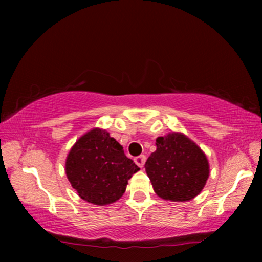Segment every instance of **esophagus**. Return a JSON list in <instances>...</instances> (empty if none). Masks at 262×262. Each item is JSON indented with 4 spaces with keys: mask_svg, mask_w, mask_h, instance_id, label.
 Here are the masks:
<instances>
[{
    "mask_svg": "<svg viewBox=\"0 0 262 262\" xmlns=\"http://www.w3.org/2000/svg\"><path fill=\"white\" fill-rule=\"evenodd\" d=\"M135 163L137 164V165H139L140 167H143V165H144V163H145V161H147V157L144 156V155H141V156H139V157H136L135 159Z\"/></svg>",
    "mask_w": 262,
    "mask_h": 262,
    "instance_id": "esophagus-1",
    "label": "esophagus"
}]
</instances>
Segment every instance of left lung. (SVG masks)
Returning <instances> with one entry per match:
<instances>
[{"mask_svg": "<svg viewBox=\"0 0 262 262\" xmlns=\"http://www.w3.org/2000/svg\"><path fill=\"white\" fill-rule=\"evenodd\" d=\"M156 145L144 165L155 193L181 202L200 194L209 177V163L198 144L173 132L157 137Z\"/></svg>", "mask_w": 262, "mask_h": 262, "instance_id": "left-lung-1", "label": "left lung"}]
</instances>
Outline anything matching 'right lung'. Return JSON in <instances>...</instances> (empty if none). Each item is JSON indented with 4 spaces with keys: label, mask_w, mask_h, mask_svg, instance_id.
Returning a JSON list of instances; mask_svg holds the SVG:
<instances>
[{
    "label": "right lung",
    "mask_w": 262,
    "mask_h": 262,
    "mask_svg": "<svg viewBox=\"0 0 262 262\" xmlns=\"http://www.w3.org/2000/svg\"><path fill=\"white\" fill-rule=\"evenodd\" d=\"M139 170L121 145L100 128L79 137L66 159V174L73 188L79 198L97 206L119 200Z\"/></svg>",
    "instance_id": "1"
}]
</instances>
